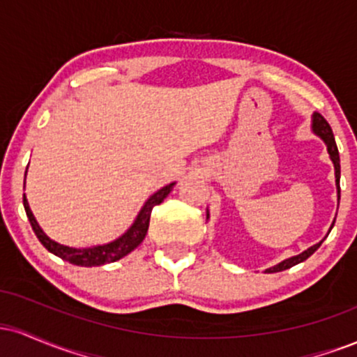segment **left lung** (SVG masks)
Listing matches in <instances>:
<instances>
[{
    "label": "left lung",
    "instance_id": "obj_1",
    "mask_svg": "<svg viewBox=\"0 0 357 357\" xmlns=\"http://www.w3.org/2000/svg\"><path fill=\"white\" fill-rule=\"evenodd\" d=\"M312 129L314 132L317 134V136H321L324 139V142L327 144V151H329L331 154V159H333L334 162V169H335V184H337V195L339 198H341V186H339V178H341V165H339V151H337V146H335V141H334V134H333V129H331L329 122L324 119L321 114H314V121H312ZM335 221V220H334ZM334 227V223H333ZM322 245V241H319L317 245H314V247L307 248L305 252H302L301 255L297 257H292V258H287V260L282 261V264L275 265V267L272 268H267L268 273H273V272H282V270H287L290 267H294V265L301 264V261H304L309 258L312 253L317 250L319 247Z\"/></svg>",
    "mask_w": 357,
    "mask_h": 357
}]
</instances>
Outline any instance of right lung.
<instances>
[{
    "label": "right lung",
    "instance_id": "1",
    "mask_svg": "<svg viewBox=\"0 0 357 357\" xmlns=\"http://www.w3.org/2000/svg\"><path fill=\"white\" fill-rule=\"evenodd\" d=\"M173 184H167V186L161 188V190L154 192V195L147 199L144 206H142L141 213L137 215L136 221H134L132 227H130L129 230L121 236V238L110 241L107 245H99V247H92V248H70L50 240L42 231V228L38 227V223H36L33 213H31L30 206H28V202L26 198H24V195H23V206H24V211H26L28 220H30L31 228H33L36 238L42 241V245L48 250V252L53 253V255L60 257L61 260L68 261V264L72 265H79V267H99V265L121 260L122 257H126L127 253L132 252V250L136 248L142 240H144L147 228H149L151 211H153L155 204L165 202V198L169 195Z\"/></svg>",
    "mask_w": 357,
    "mask_h": 357
}]
</instances>
